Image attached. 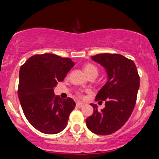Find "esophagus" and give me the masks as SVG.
Masks as SVG:
<instances>
[{
	"label": "esophagus",
	"instance_id": "obj_1",
	"mask_svg": "<svg viewBox=\"0 0 159 159\" xmlns=\"http://www.w3.org/2000/svg\"><path fill=\"white\" fill-rule=\"evenodd\" d=\"M84 103H83V102H76V107H80H80H82L83 106H84Z\"/></svg>",
	"mask_w": 159,
	"mask_h": 159
}]
</instances>
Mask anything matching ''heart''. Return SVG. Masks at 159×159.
Wrapping results in <instances>:
<instances>
[{
  "instance_id": "obj_1",
  "label": "heart",
  "mask_w": 159,
  "mask_h": 159,
  "mask_svg": "<svg viewBox=\"0 0 159 159\" xmlns=\"http://www.w3.org/2000/svg\"><path fill=\"white\" fill-rule=\"evenodd\" d=\"M84 72L86 73L87 75L91 74V73H95L97 75V73H98V69H97V67L95 66H94L93 64H88L84 67Z\"/></svg>"
}]
</instances>
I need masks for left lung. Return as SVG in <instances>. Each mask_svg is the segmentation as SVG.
Listing matches in <instances>:
<instances>
[{
  "label": "left lung",
  "mask_w": 159,
  "mask_h": 159,
  "mask_svg": "<svg viewBox=\"0 0 159 159\" xmlns=\"http://www.w3.org/2000/svg\"><path fill=\"white\" fill-rule=\"evenodd\" d=\"M92 59L104 67L107 81L95 97V100L105 101V107L99 111L92 103L94 111L86 119V124L95 134L108 135L121 128L131 115L139 88V76L134 63L122 55L102 53Z\"/></svg>",
  "instance_id": "1"
}]
</instances>
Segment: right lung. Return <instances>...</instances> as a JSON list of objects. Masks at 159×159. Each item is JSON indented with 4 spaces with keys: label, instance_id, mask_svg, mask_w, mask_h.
<instances>
[{
    "label": "right lung",
    "instance_id": "1",
    "mask_svg": "<svg viewBox=\"0 0 159 159\" xmlns=\"http://www.w3.org/2000/svg\"><path fill=\"white\" fill-rule=\"evenodd\" d=\"M74 65L70 58L45 53L32 56L20 67L18 97L22 110L32 127L43 134L62 131L75 108L72 99H63L54 94L58 82Z\"/></svg>",
    "mask_w": 159,
    "mask_h": 159
}]
</instances>
